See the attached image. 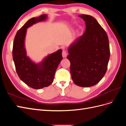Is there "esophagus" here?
Wrapping results in <instances>:
<instances>
[{
  "mask_svg": "<svg viewBox=\"0 0 126 126\" xmlns=\"http://www.w3.org/2000/svg\"><path fill=\"white\" fill-rule=\"evenodd\" d=\"M62 55H63V58H66V57L67 56V54L66 50H64V49H63V50Z\"/></svg>",
  "mask_w": 126,
  "mask_h": 126,
  "instance_id": "obj_1",
  "label": "esophagus"
}]
</instances>
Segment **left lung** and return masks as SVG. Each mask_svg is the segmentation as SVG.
I'll list each match as a JSON object with an SVG mask.
<instances>
[{"label": "left lung", "mask_w": 126, "mask_h": 126, "mask_svg": "<svg viewBox=\"0 0 126 126\" xmlns=\"http://www.w3.org/2000/svg\"><path fill=\"white\" fill-rule=\"evenodd\" d=\"M86 22L85 33L68 48L72 79L76 85L89 87L105 76L110 58L108 36L93 16L80 15Z\"/></svg>", "instance_id": "1"}]
</instances>
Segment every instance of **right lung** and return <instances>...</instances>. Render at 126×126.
I'll use <instances>...</instances> for the list:
<instances>
[{"label": "right lung", "mask_w": 126, "mask_h": 126, "mask_svg": "<svg viewBox=\"0 0 126 126\" xmlns=\"http://www.w3.org/2000/svg\"><path fill=\"white\" fill-rule=\"evenodd\" d=\"M47 19L46 14L30 19L18 30L13 44V57L19 77L27 85L35 89L51 84L56 70L63 59L62 49L46 56L38 63L34 62L27 55L25 39L27 29Z\"/></svg>", "instance_id": "1"}]
</instances>
